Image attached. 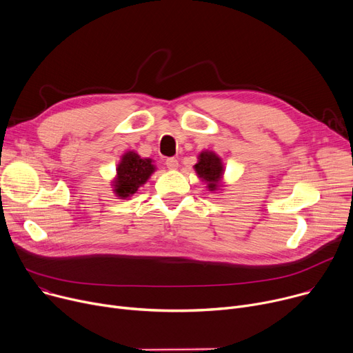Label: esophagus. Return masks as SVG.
Returning <instances> with one entry per match:
<instances>
[{
  "label": "esophagus",
  "instance_id": "esophagus-1",
  "mask_svg": "<svg viewBox=\"0 0 353 353\" xmlns=\"http://www.w3.org/2000/svg\"><path fill=\"white\" fill-rule=\"evenodd\" d=\"M166 166L169 168V169H177L179 168V162H177V159L176 157H168L166 159Z\"/></svg>",
  "mask_w": 353,
  "mask_h": 353
}]
</instances>
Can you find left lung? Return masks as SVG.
<instances>
[{"instance_id": "8db88e82", "label": "left lung", "mask_w": 353, "mask_h": 353, "mask_svg": "<svg viewBox=\"0 0 353 353\" xmlns=\"http://www.w3.org/2000/svg\"><path fill=\"white\" fill-rule=\"evenodd\" d=\"M200 179H203L210 191H214L219 185V180L223 174L221 159L214 152H201L199 156V163L194 166Z\"/></svg>"}]
</instances>
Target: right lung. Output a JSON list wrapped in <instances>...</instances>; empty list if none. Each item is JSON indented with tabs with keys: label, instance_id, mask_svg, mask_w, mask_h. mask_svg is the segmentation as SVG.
Here are the masks:
<instances>
[{
	"label": "right lung",
	"instance_id": "right-lung-1",
	"mask_svg": "<svg viewBox=\"0 0 353 353\" xmlns=\"http://www.w3.org/2000/svg\"><path fill=\"white\" fill-rule=\"evenodd\" d=\"M153 172L154 166L152 165V159H142L135 152L125 153L117 168V179L112 184L115 194L123 200L131 197L148 181Z\"/></svg>",
	"mask_w": 353,
	"mask_h": 353
}]
</instances>
